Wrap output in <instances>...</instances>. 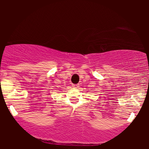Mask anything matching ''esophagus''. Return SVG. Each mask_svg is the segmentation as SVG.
I'll use <instances>...</instances> for the list:
<instances>
[{
	"mask_svg": "<svg viewBox=\"0 0 149 149\" xmlns=\"http://www.w3.org/2000/svg\"><path fill=\"white\" fill-rule=\"evenodd\" d=\"M72 86L73 87H74V88H78V87H79V85L78 84H77V85H74V84H73V85H72Z\"/></svg>",
	"mask_w": 149,
	"mask_h": 149,
	"instance_id": "obj_1",
	"label": "esophagus"
}]
</instances>
